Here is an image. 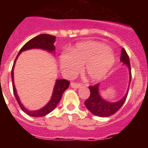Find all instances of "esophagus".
<instances>
[{"label": "esophagus", "mask_w": 148, "mask_h": 148, "mask_svg": "<svg viewBox=\"0 0 148 148\" xmlns=\"http://www.w3.org/2000/svg\"><path fill=\"white\" fill-rule=\"evenodd\" d=\"M70 86H71V87H73V88L78 89L82 85H81L80 84H77V83H74V82H73V83L70 84Z\"/></svg>", "instance_id": "1"}]
</instances>
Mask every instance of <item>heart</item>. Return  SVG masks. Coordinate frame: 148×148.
Segmentation results:
<instances>
[{"mask_svg": "<svg viewBox=\"0 0 148 148\" xmlns=\"http://www.w3.org/2000/svg\"><path fill=\"white\" fill-rule=\"evenodd\" d=\"M116 61L113 51L104 43L84 41L77 44L70 53L59 58L60 69L64 76L71 78L78 74L83 65L84 73L89 80L98 82L112 69Z\"/></svg>", "mask_w": 148, "mask_h": 148, "instance_id": "1", "label": "heart"}]
</instances>
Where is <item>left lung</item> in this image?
I'll list each match as a JSON object with an SVG mask.
<instances>
[{"instance_id": "8db88e82", "label": "left lung", "mask_w": 148, "mask_h": 148, "mask_svg": "<svg viewBox=\"0 0 148 148\" xmlns=\"http://www.w3.org/2000/svg\"><path fill=\"white\" fill-rule=\"evenodd\" d=\"M120 61L123 63V64L126 65L127 67L128 68L129 75H130L129 84H128V88L126 93L124 95V97L120 100L115 102H111L101 97L99 92V87H100L99 84L89 87L90 90V97L84 101V104L87 110L95 116H99V117H108V116H112L121 108V106L124 104L126 100L130 84L131 82V69H130V59H129L127 53L123 48H121Z\"/></svg>"}]
</instances>
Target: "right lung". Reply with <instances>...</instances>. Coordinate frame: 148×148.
Listing matches in <instances>:
<instances>
[{
  "label": "right lung",
  "instance_id": "obj_1",
  "mask_svg": "<svg viewBox=\"0 0 148 148\" xmlns=\"http://www.w3.org/2000/svg\"><path fill=\"white\" fill-rule=\"evenodd\" d=\"M55 41H56V37L53 36V35H48V34H41V35H39L36 37L33 38L23 46V47L20 49L15 61H14V64H13L12 69V82L14 95H15V99L18 101V104L21 107L22 110L29 116H32V117L44 116L50 113V112H52L56 108L57 104L59 103L64 92L69 87L70 82H68L66 79H57L56 81V83H55L51 99L48 101L47 104H46L44 107H43L42 108L37 110H29L27 109L22 104V103L21 102L20 99H19V96L17 93V90L16 88H15V83H14V67H15V62H16V60L18 58V56H20L22 52L29 50V49H40L47 51L48 53L55 54L56 53V47L54 46Z\"/></svg>",
  "mask_w": 148,
  "mask_h": 148
}]
</instances>
